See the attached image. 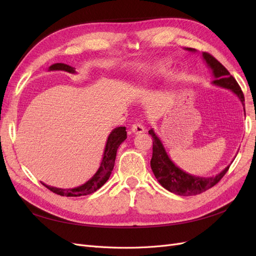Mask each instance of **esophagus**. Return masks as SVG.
<instances>
[{
  "label": "esophagus",
  "instance_id": "esophagus-1",
  "mask_svg": "<svg viewBox=\"0 0 256 256\" xmlns=\"http://www.w3.org/2000/svg\"><path fill=\"white\" fill-rule=\"evenodd\" d=\"M131 131H132L134 134H143L144 131H145V128H144V126L142 125V124L136 122V124H134L132 127H131Z\"/></svg>",
  "mask_w": 256,
  "mask_h": 256
}]
</instances>
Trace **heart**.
Segmentation results:
<instances>
[{"instance_id":"obj_1","label":"heart","mask_w":256,"mask_h":256,"mask_svg":"<svg viewBox=\"0 0 256 256\" xmlns=\"http://www.w3.org/2000/svg\"><path fill=\"white\" fill-rule=\"evenodd\" d=\"M168 66H170V63L166 60H160L154 62V63L150 65H144L140 67V72H141L140 82L146 81L147 79L152 78V76L164 74L168 72Z\"/></svg>"}]
</instances>
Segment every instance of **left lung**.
Segmentation results:
<instances>
[{"label": "left lung", "mask_w": 256, "mask_h": 256, "mask_svg": "<svg viewBox=\"0 0 256 256\" xmlns=\"http://www.w3.org/2000/svg\"><path fill=\"white\" fill-rule=\"evenodd\" d=\"M186 50L196 51V49L192 48H187ZM203 58L208 67L212 70V74L214 76L212 84L233 92L234 94L238 96L242 106H244V92L228 69L218 60H216L207 52L203 53ZM148 134L152 138V157L150 160L152 170L160 184L170 192L182 196L200 194V193L205 192L206 190L214 187L216 184H218L221 180V178L228 171L230 164L224 168L221 173L212 177H200L186 173L182 170L173 164V161L170 159L164 150V146L162 145L160 138L154 134V131L150 129Z\"/></svg>", "instance_id": "obj_1"}]
</instances>
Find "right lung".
Listing matches in <instances>:
<instances>
[{"instance_id":"obj_1","label":"right lung","mask_w":256,"mask_h":256,"mask_svg":"<svg viewBox=\"0 0 256 256\" xmlns=\"http://www.w3.org/2000/svg\"><path fill=\"white\" fill-rule=\"evenodd\" d=\"M49 70H64L70 74H74V68L63 64V63H56L53 64L49 67ZM127 138V131L126 127H118L112 130V132L108 136L106 148L104 152L102 161L100 164V166L98 171L95 173L90 180H88L84 184L79 186V187L74 189H60L56 187H50L46 184L42 182L44 187H47L50 191L53 193H56L62 196H88L90 193H94L99 188H102V186L109 180V177L113 171L116 152H118V148L120 145Z\"/></svg>"}]
</instances>
